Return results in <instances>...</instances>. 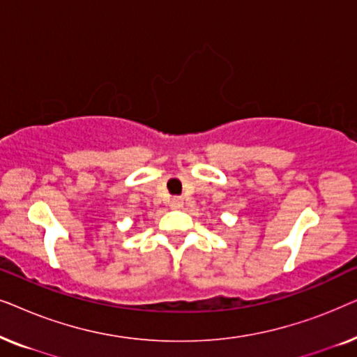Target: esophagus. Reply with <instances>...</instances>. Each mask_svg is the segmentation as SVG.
Here are the masks:
<instances>
[{"label": "esophagus", "mask_w": 357, "mask_h": 357, "mask_svg": "<svg viewBox=\"0 0 357 357\" xmlns=\"http://www.w3.org/2000/svg\"><path fill=\"white\" fill-rule=\"evenodd\" d=\"M170 208L172 209H182L183 208V198L182 197H174L170 199Z\"/></svg>", "instance_id": "1"}]
</instances>
